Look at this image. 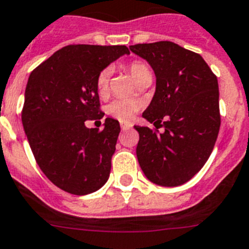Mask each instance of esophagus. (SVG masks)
<instances>
[{"label": "esophagus", "mask_w": 249, "mask_h": 249, "mask_svg": "<svg viewBox=\"0 0 249 249\" xmlns=\"http://www.w3.org/2000/svg\"><path fill=\"white\" fill-rule=\"evenodd\" d=\"M120 126H122L123 131H125V130H129L130 127H131V125H130V124H125V123H122V125H120Z\"/></svg>", "instance_id": "1"}]
</instances>
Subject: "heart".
Returning <instances> with one entry per match:
<instances>
[{
	"label": "heart",
	"instance_id": "heart-1",
	"mask_svg": "<svg viewBox=\"0 0 249 249\" xmlns=\"http://www.w3.org/2000/svg\"><path fill=\"white\" fill-rule=\"evenodd\" d=\"M126 69L130 71V74L134 78L136 84L144 78L151 77V71H150L149 66L142 60H133L131 63L127 64ZM109 77H110V71L108 68L102 69L98 74L95 84H97V90L100 95H104L108 90ZM138 110L139 103L133 99H115L107 107V113L109 115L124 123L131 122Z\"/></svg>",
	"mask_w": 249,
	"mask_h": 249
}]
</instances>
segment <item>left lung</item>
<instances>
[{
	"mask_svg": "<svg viewBox=\"0 0 249 249\" xmlns=\"http://www.w3.org/2000/svg\"><path fill=\"white\" fill-rule=\"evenodd\" d=\"M130 51L146 59L156 75L155 94L142 113L156 129L135 126L139 163L151 182L180 186L202 169L216 144L221 125L217 77L200 54L174 42L135 44Z\"/></svg>",
	"mask_w": 249,
	"mask_h": 249,
	"instance_id": "1",
	"label": "left lung"
}]
</instances>
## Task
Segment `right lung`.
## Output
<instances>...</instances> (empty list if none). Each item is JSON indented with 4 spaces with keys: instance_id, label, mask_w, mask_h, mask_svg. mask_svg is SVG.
Returning a JSON list of instances; mask_svg holds the SVG:
<instances>
[{
    "instance_id": "1",
    "label": "right lung",
    "mask_w": 249,
    "mask_h": 249,
    "mask_svg": "<svg viewBox=\"0 0 249 249\" xmlns=\"http://www.w3.org/2000/svg\"><path fill=\"white\" fill-rule=\"evenodd\" d=\"M126 46L71 44L31 73L24 93L22 124L39 169L57 187L73 195L97 191L109 178L119 122L88 129L100 120L97 77Z\"/></svg>"
}]
</instances>
